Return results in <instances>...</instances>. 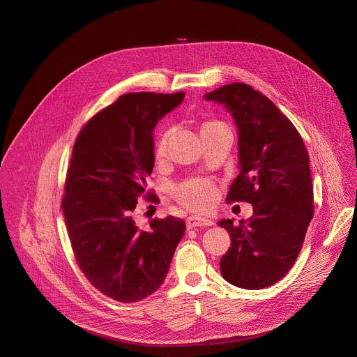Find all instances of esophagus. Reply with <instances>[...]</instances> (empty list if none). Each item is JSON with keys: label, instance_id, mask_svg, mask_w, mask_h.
Instances as JSON below:
<instances>
[{"label": "esophagus", "instance_id": "esophagus-1", "mask_svg": "<svg viewBox=\"0 0 357 357\" xmlns=\"http://www.w3.org/2000/svg\"><path fill=\"white\" fill-rule=\"evenodd\" d=\"M214 222L208 218H203V216H197V215H192L188 218L186 220V226L189 229L192 227H197V226H213Z\"/></svg>", "mask_w": 357, "mask_h": 357}]
</instances>
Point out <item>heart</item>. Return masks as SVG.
<instances>
[{
	"mask_svg": "<svg viewBox=\"0 0 357 357\" xmlns=\"http://www.w3.org/2000/svg\"><path fill=\"white\" fill-rule=\"evenodd\" d=\"M216 126H220V123H216V121L204 123L202 126V132L206 130L214 128ZM169 135H171L169 131L164 132L157 142L155 157L158 160L167 154ZM175 197L182 206H185L189 210L204 211V210H208L210 207H213V204L216 202V197H218V192H216L214 183L207 179H190V181L181 183L175 189Z\"/></svg>",
	"mask_w": 357,
	"mask_h": 357,
	"instance_id": "1",
	"label": "heart"
}]
</instances>
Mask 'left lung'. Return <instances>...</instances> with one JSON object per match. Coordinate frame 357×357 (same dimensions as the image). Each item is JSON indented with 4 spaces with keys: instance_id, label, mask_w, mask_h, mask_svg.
I'll return each instance as SVG.
<instances>
[{
    "instance_id": "obj_1",
    "label": "left lung",
    "mask_w": 357,
    "mask_h": 357,
    "mask_svg": "<svg viewBox=\"0 0 357 357\" xmlns=\"http://www.w3.org/2000/svg\"><path fill=\"white\" fill-rule=\"evenodd\" d=\"M204 98L223 105L238 131L240 174L226 202H247L254 210L237 225L218 222L231 240L220 259L222 278L245 289L271 287L294 265L313 218L307 150L294 124L251 85L227 84Z\"/></svg>"
}]
</instances>
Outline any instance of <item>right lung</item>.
<instances>
[{
    "label": "right lung",
    "instance_id": "1",
    "mask_svg": "<svg viewBox=\"0 0 357 357\" xmlns=\"http://www.w3.org/2000/svg\"><path fill=\"white\" fill-rule=\"evenodd\" d=\"M185 92H131L95 114L73 147L62 211L77 264L89 283L119 302H137L162 284L186 225L181 218L135 220L154 167L153 130Z\"/></svg>",
    "mask_w": 357,
    "mask_h": 357
}]
</instances>
